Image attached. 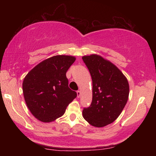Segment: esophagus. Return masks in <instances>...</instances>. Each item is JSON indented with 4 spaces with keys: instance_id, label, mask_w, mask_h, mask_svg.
<instances>
[{
    "instance_id": "1",
    "label": "esophagus",
    "mask_w": 156,
    "mask_h": 156,
    "mask_svg": "<svg viewBox=\"0 0 156 156\" xmlns=\"http://www.w3.org/2000/svg\"><path fill=\"white\" fill-rule=\"evenodd\" d=\"M80 95V91H77V96H78V98H79Z\"/></svg>"
}]
</instances>
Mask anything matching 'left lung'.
Here are the masks:
<instances>
[{
    "mask_svg": "<svg viewBox=\"0 0 156 156\" xmlns=\"http://www.w3.org/2000/svg\"><path fill=\"white\" fill-rule=\"evenodd\" d=\"M92 79V101L83 117L92 126L104 127L119 117L129 95V84L114 64L98 55L82 57Z\"/></svg>",
    "mask_w": 156,
    "mask_h": 156,
    "instance_id": "left-lung-1",
    "label": "left lung"
}]
</instances>
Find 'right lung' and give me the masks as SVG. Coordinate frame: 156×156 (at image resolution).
<instances>
[{
    "mask_svg": "<svg viewBox=\"0 0 156 156\" xmlns=\"http://www.w3.org/2000/svg\"><path fill=\"white\" fill-rule=\"evenodd\" d=\"M76 58L55 55L37 64L25 77L23 91L31 114L39 120L50 122L62 117L77 93L68 87L66 73Z\"/></svg>",
    "mask_w": 156,
    "mask_h": 156,
    "instance_id": "obj_1",
    "label": "right lung"
}]
</instances>
